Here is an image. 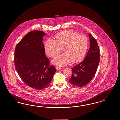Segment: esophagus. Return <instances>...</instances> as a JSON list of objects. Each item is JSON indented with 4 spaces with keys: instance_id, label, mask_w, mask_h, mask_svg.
<instances>
[{
    "instance_id": "esophagus-1",
    "label": "esophagus",
    "mask_w": 120,
    "mask_h": 120,
    "mask_svg": "<svg viewBox=\"0 0 120 120\" xmlns=\"http://www.w3.org/2000/svg\"><path fill=\"white\" fill-rule=\"evenodd\" d=\"M56 70H59L61 69L62 68H61V67H58V66H56Z\"/></svg>"
}]
</instances>
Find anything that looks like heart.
Wrapping results in <instances>:
<instances>
[{"mask_svg":"<svg viewBox=\"0 0 120 120\" xmlns=\"http://www.w3.org/2000/svg\"><path fill=\"white\" fill-rule=\"evenodd\" d=\"M55 40L49 39L45 44L47 54L51 57H57L52 62L59 66H65L70 63H77L84 57L87 49L88 41L85 35L79 34L72 30H64L55 35Z\"/></svg>","mask_w":120,"mask_h":120,"instance_id":"1","label":"heart"}]
</instances>
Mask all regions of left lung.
Here are the masks:
<instances>
[{
	"label": "left lung",
	"instance_id": "1",
	"mask_svg": "<svg viewBox=\"0 0 120 120\" xmlns=\"http://www.w3.org/2000/svg\"><path fill=\"white\" fill-rule=\"evenodd\" d=\"M90 46L84 60L72 68V75L69 80L72 86L82 87L92 80L99 63L100 52L96 39L89 34Z\"/></svg>",
	"mask_w": 120,
	"mask_h": 120
}]
</instances>
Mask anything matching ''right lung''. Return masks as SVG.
<instances>
[{
	"label": "right lung",
	"instance_id": "right-lung-1",
	"mask_svg": "<svg viewBox=\"0 0 120 120\" xmlns=\"http://www.w3.org/2000/svg\"><path fill=\"white\" fill-rule=\"evenodd\" d=\"M45 35L42 31H31L17 44L15 50L14 64L18 74L26 84L36 90L49 86L56 71L45 55L43 43Z\"/></svg>",
	"mask_w": 120,
	"mask_h": 120
}]
</instances>
